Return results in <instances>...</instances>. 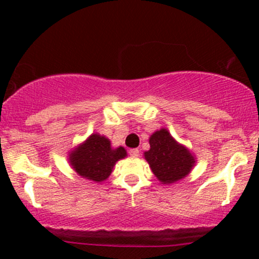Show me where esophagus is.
Listing matches in <instances>:
<instances>
[{
	"label": "esophagus",
	"instance_id": "esophagus-1",
	"mask_svg": "<svg viewBox=\"0 0 259 259\" xmlns=\"http://www.w3.org/2000/svg\"><path fill=\"white\" fill-rule=\"evenodd\" d=\"M129 154L133 158H138V156H139V150H138V149H130Z\"/></svg>",
	"mask_w": 259,
	"mask_h": 259
}]
</instances>
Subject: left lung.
I'll return each mask as SVG.
<instances>
[{
  "label": "left lung",
  "instance_id": "8db88e82",
  "mask_svg": "<svg viewBox=\"0 0 259 259\" xmlns=\"http://www.w3.org/2000/svg\"><path fill=\"white\" fill-rule=\"evenodd\" d=\"M149 144L150 149L145 151L144 158L161 184H173L185 178L197 163L194 154L177 142L165 127L153 133Z\"/></svg>",
  "mask_w": 259,
  "mask_h": 259
}]
</instances>
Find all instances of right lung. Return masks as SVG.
Instances as JSON below:
<instances>
[{"mask_svg": "<svg viewBox=\"0 0 259 259\" xmlns=\"http://www.w3.org/2000/svg\"><path fill=\"white\" fill-rule=\"evenodd\" d=\"M127 156L122 146L113 148L111 142L99 133H93L69 153L70 165L81 178L101 183L110 177L115 164Z\"/></svg>", "mask_w": 259, "mask_h": 259, "instance_id": "add662e5", "label": "right lung"}]
</instances>
